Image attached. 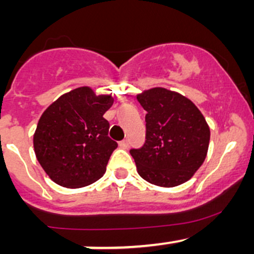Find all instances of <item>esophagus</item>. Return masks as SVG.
I'll list each match as a JSON object with an SVG mask.
<instances>
[{
	"instance_id": "obj_1",
	"label": "esophagus",
	"mask_w": 254,
	"mask_h": 254,
	"mask_svg": "<svg viewBox=\"0 0 254 254\" xmlns=\"http://www.w3.org/2000/svg\"><path fill=\"white\" fill-rule=\"evenodd\" d=\"M119 146L122 148H124V150H127V148L129 147V141H127V140H123V141L119 142Z\"/></svg>"
}]
</instances>
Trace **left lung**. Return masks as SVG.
Here are the masks:
<instances>
[{
  "mask_svg": "<svg viewBox=\"0 0 254 254\" xmlns=\"http://www.w3.org/2000/svg\"><path fill=\"white\" fill-rule=\"evenodd\" d=\"M137 101L147 112L146 141L130 150L137 173L148 183H186L203 165L210 141L205 118L190 99L162 87L143 91Z\"/></svg>",
  "mask_w": 254,
  "mask_h": 254,
  "instance_id": "left-lung-1",
  "label": "left lung"
}]
</instances>
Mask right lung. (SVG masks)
<instances>
[{
  "label": "right lung",
  "mask_w": 254,
  "mask_h": 254,
  "mask_svg": "<svg viewBox=\"0 0 254 254\" xmlns=\"http://www.w3.org/2000/svg\"><path fill=\"white\" fill-rule=\"evenodd\" d=\"M108 94L89 87L63 94L45 109L34 132V151L43 170L56 184L81 188L98 181L118 143L108 136L103 118L112 107Z\"/></svg>",
  "instance_id": "1"
}]
</instances>
